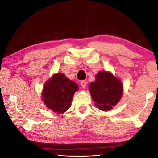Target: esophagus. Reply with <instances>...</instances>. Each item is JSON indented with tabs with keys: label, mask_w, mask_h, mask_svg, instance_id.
<instances>
[{
	"label": "esophagus",
	"mask_w": 158,
	"mask_h": 158,
	"mask_svg": "<svg viewBox=\"0 0 158 158\" xmlns=\"http://www.w3.org/2000/svg\"><path fill=\"white\" fill-rule=\"evenodd\" d=\"M81 85L83 88H85L86 86H87V81H86L85 80H82L81 81Z\"/></svg>",
	"instance_id": "obj_1"
}]
</instances>
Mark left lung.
Segmentation results:
<instances>
[{
  "instance_id": "left-lung-1",
  "label": "left lung",
  "mask_w": 158,
  "mask_h": 158,
  "mask_svg": "<svg viewBox=\"0 0 158 158\" xmlns=\"http://www.w3.org/2000/svg\"><path fill=\"white\" fill-rule=\"evenodd\" d=\"M89 89L96 106L102 111L112 109L120 100L123 91L121 81L112 73L106 71L98 73L95 81L90 83Z\"/></svg>"
}]
</instances>
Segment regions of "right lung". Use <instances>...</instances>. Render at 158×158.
<instances>
[{
	"instance_id": "add662e5",
	"label": "right lung",
	"mask_w": 158,
	"mask_h": 158,
	"mask_svg": "<svg viewBox=\"0 0 158 158\" xmlns=\"http://www.w3.org/2000/svg\"><path fill=\"white\" fill-rule=\"evenodd\" d=\"M79 87L62 73L52 76L44 87L43 101L49 109L57 114L65 112L71 106L74 93Z\"/></svg>"
}]
</instances>
